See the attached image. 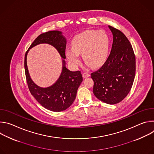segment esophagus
I'll list each match as a JSON object with an SVG mask.
<instances>
[{"label": "esophagus", "mask_w": 154, "mask_h": 154, "mask_svg": "<svg viewBox=\"0 0 154 154\" xmlns=\"http://www.w3.org/2000/svg\"><path fill=\"white\" fill-rule=\"evenodd\" d=\"M82 75H83V78H87V77H89L90 76V74L89 73L86 72H85L83 73Z\"/></svg>", "instance_id": "34e87169"}]
</instances>
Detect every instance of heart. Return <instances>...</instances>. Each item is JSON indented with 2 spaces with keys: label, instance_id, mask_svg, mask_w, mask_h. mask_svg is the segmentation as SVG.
Instances as JSON below:
<instances>
[{
  "label": "heart",
  "instance_id": "1",
  "mask_svg": "<svg viewBox=\"0 0 154 154\" xmlns=\"http://www.w3.org/2000/svg\"><path fill=\"white\" fill-rule=\"evenodd\" d=\"M109 49V38L102 30H86L72 39V48H68L66 55L72 65L80 62L79 54L83 61L92 68L101 66L105 61Z\"/></svg>",
  "mask_w": 154,
  "mask_h": 154
}]
</instances>
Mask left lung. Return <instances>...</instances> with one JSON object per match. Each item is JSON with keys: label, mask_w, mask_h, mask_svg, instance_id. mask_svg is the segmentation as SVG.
Instances as JSON below:
<instances>
[{"label": "left lung", "mask_w": 154, "mask_h": 154, "mask_svg": "<svg viewBox=\"0 0 154 154\" xmlns=\"http://www.w3.org/2000/svg\"><path fill=\"white\" fill-rule=\"evenodd\" d=\"M113 41L110 54L102 66L91 73L93 93L108 104L122 101L130 92L135 75L136 61L131 44L120 30L108 26Z\"/></svg>", "instance_id": "left-lung-1"}]
</instances>
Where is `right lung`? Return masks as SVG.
<instances>
[{
  "label": "right lung",
  "mask_w": 154,
  "mask_h": 154,
  "mask_svg": "<svg viewBox=\"0 0 154 154\" xmlns=\"http://www.w3.org/2000/svg\"><path fill=\"white\" fill-rule=\"evenodd\" d=\"M49 44L54 46L60 56L66 58L65 50L66 40L62 32L57 30L49 31L39 35L32 42L26 53L24 67L29 89L35 99L49 110L59 112L66 109L74 101L78 88L83 81L80 71H71L65 66L63 60V68L61 75L57 81L48 88H41L36 85L30 78L27 65V55L29 50L39 44Z\"/></svg>",
  "instance_id": "obj_1"
}]
</instances>
